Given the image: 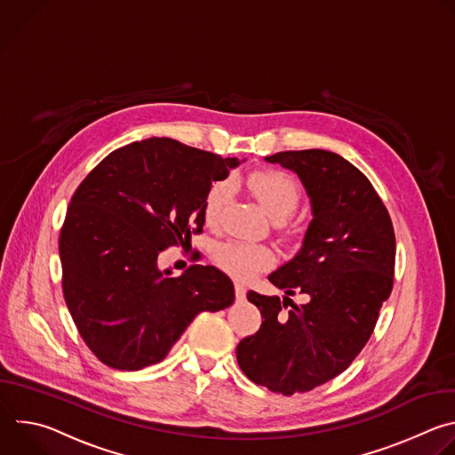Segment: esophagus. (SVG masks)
Listing matches in <instances>:
<instances>
[{"label":"esophagus","instance_id":"obj_1","mask_svg":"<svg viewBox=\"0 0 455 455\" xmlns=\"http://www.w3.org/2000/svg\"><path fill=\"white\" fill-rule=\"evenodd\" d=\"M234 291H235V299H237V300H243L244 295H246V288H244L241 283H235V284H234Z\"/></svg>","mask_w":455,"mask_h":455}]
</instances>
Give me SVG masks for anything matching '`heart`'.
Masks as SVG:
<instances>
[{"instance_id":"b5f03b06","label":"heart","mask_w":455,"mask_h":455,"mask_svg":"<svg viewBox=\"0 0 455 455\" xmlns=\"http://www.w3.org/2000/svg\"><path fill=\"white\" fill-rule=\"evenodd\" d=\"M246 181L255 194V198L261 202L267 212L275 220L288 218L300 202V187L297 180L284 171H257L250 174ZM230 196L232 185L228 181H218L211 187L204 204V216L209 225H216L220 221ZM214 261L232 277L246 281L259 272L274 267L275 253L265 244L230 239L220 243L214 248Z\"/></svg>"}]
</instances>
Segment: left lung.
<instances>
[{
	"mask_svg": "<svg viewBox=\"0 0 455 455\" xmlns=\"http://www.w3.org/2000/svg\"><path fill=\"white\" fill-rule=\"evenodd\" d=\"M267 162L297 172L313 209L300 251L268 281L311 299L284 313L291 299L248 291L265 320L235 356L253 383L291 396L339 376L371 339L393 291L396 237L372 183L340 155L284 151Z\"/></svg>",
	"mask_w": 455,
	"mask_h": 455,
	"instance_id": "left-lung-1",
	"label": "left lung"
}]
</instances>
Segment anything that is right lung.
I'll use <instances>...</instances> for the list:
<instances>
[{"instance_id": "right-lung-1", "label": "right lung", "mask_w": 455, "mask_h": 455, "mask_svg": "<svg viewBox=\"0 0 455 455\" xmlns=\"http://www.w3.org/2000/svg\"><path fill=\"white\" fill-rule=\"evenodd\" d=\"M237 158L148 139L109 153L74 192L59 235L62 293L77 331L108 367L158 363L202 311L234 302L232 281L192 265L158 270V253L204 232L212 181Z\"/></svg>"}]
</instances>
